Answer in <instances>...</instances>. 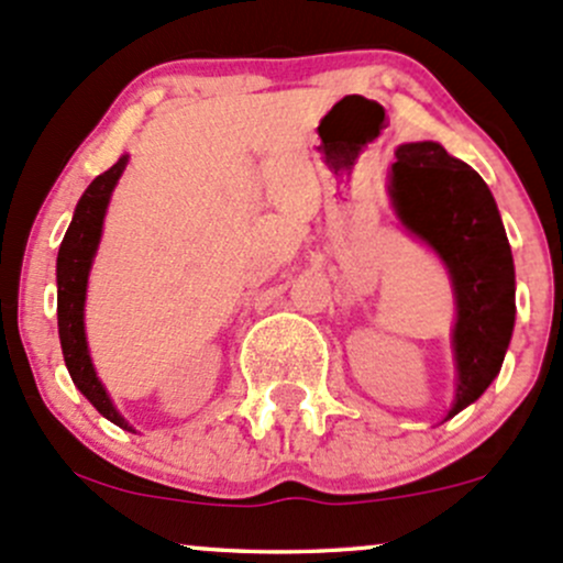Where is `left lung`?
Masks as SVG:
<instances>
[{"mask_svg": "<svg viewBox=\"0 0 563 563\" xmlns=\"http://www.w3.org/2000/svg\"><path fill=\"white\" fill-rule=\"evenodd\" d=\"M399 223L444 263L454 295V401L471 407L500 375L516 324V271L489 186L433 141L404 143L388 175Z\"/></svg>", "mask_w": 563, "mask_h": 563, "instance_id": "obj_1", "label": "left lung"}]
</instances>
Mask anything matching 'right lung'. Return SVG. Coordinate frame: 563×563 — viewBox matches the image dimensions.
Masks as SVG:
<instances>
[{"instance_id": "1", "label": "right lung", "mask_w": 563, "mask_h": 563, "mask_svg": "<svg viewBox=\"0 0 563 563\" xmlns=\"http://www.w3.org/2000/svg\"><path fill=\"white\" fill-rule=\"evenodd\" d=\"M130 154L119 156V162L103 175H98L87 191L81 194L77 210H74L71 225H68L66 236H63L58 250V334L63 362L68 366V375L77 388L85 394V399L111 420L113 426L124 428V431L135 433V428L119 415L113 407L109 390L100 383L98 372L87 349V332H85V300H87V282H90V268L98 252L100 236H103V220L113 188L122 178L124 167H128Z\"/></svg>"}]
</instances>
